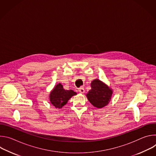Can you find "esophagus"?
I'll return each mask as SVG.
<instances>
[{"instance_id": "34e87169", "label": "esophagus", "mask_w": 156, "mask_h": 156, "mask_svg": "<svg viewBox=\"0 0 156 156\" xmlns=\"http://www.w3.org/2000/svg\"><path fill=\"white\" fill-rule=\"evenodd\" d=\"M78 91H79L80 93H81V94H83V93H84V92H85L84 89L83 87H80V88L78 89Z\"/></svg>"}]
</instances>
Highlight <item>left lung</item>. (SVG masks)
<instances>
[{"instance_id":"1","label":"left lung","mask_w":156,"mask_h":156,"mask_svg":"<svg viewBox=\"0 0 156 156\" xmlns=\"http://www.w3.org/2000/svg\"><path fill=\"white\" fill-rule=\"evenodd\" d=\"M91 87V89L86 95L90 102L98 108L108 105L112 99V89L99 79L92 81Z\"/></svg>"}]
</instances>
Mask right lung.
Instances as JSON below:
<instances>
[{
	"mask_svg": "<svg viewBox=\"0 0 156 156\" xmlns=\"http://www.w3.org/2000/svg\"><path fill=\"white\" fill-rule=\"evenodd\" d=\"M76 94L77 93L72 90H65L61 83H58L50 93L49 100L56 108H61L72 96Z\"/></svg>",
	"mask_w": 156,
	"mask_h": 156,
	"instance_id": "add662e5",
	"label": "right lung"
}]
</instances>
